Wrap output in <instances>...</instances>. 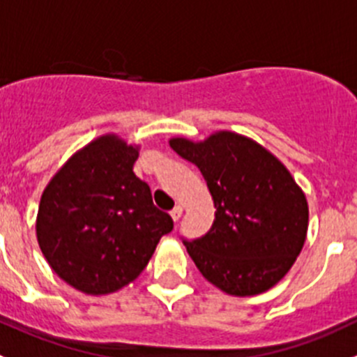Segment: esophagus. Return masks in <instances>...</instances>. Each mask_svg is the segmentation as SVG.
Wrapping results in <instances>:
<instances>
[{"mask_svg":"<svg viewBox=\"0 0 357 357\" xmlns=\"http://www.w3.org/2000/svg\"><path fill=\"white\" fill-rule=\"evenodd\" d=\"M181 215H183V208L181 206H174V210L171 211V217H172V220H174V222H178L179 218H181Z\"/></svg>","mask_w":357,"mask_h":357,"instance_id":"obj_1","label":"esophagus"}]
</instances>
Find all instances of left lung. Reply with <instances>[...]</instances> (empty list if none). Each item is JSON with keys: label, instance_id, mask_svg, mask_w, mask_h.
<instances>
[{"label": "left lung", "instance_id": "obj_1", "mask_svg": "<svg viewBox=\"0 0 357 357\" xmlns=\"http://www.w3.org/2000/svg\"><path fill=\"white\" fill-rule=\"evenodd\" d=\"M201 171L217 208L211 229L183 240L204 278L236 297L278 284L303 250L307 201L288 169L255 140L217 131L202 142L171 139Z\"/></svg>", "mask_w": 357, "mask_h": 357}]
</instances>
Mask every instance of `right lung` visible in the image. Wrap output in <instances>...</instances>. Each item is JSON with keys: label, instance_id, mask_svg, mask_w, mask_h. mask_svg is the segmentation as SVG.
Listing matches in <instances>:
<instances>
[{"label": "right lung", "instance_id": "add662e5", "mask_svg": "<svg viewBox=\"0 0 357 357\" xmlns=\"http://www.w3.org/2000/svg\"><path fill=\"white\" fill-rule=\"evenodd\" d=\"M137 158L139 147L102 135L67 160L40 197V250L56 275L83 294H112L135 281L174 227L135 176Z\"/></svg>", "mask_w": 357, "mask_h": 357}]
</instances>
